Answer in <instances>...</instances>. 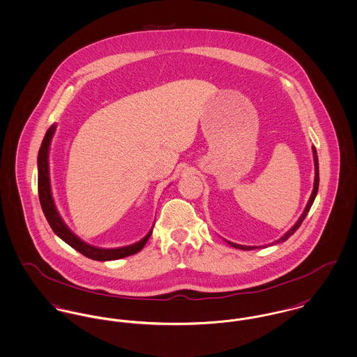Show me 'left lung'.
Segmentation results:
<instances>
[{
    "label": "left lung",
    "instance_id": "1",
    "mask_svg": "<svg viewBox=\"0 0 357 357\" xmlns=\"http://www.w3.org/2000/svg\"><path fill=\"white\" fill-rule=\"evenodd\" d=\"M312 155H314V165H315L314 189H312V192H311V195H310V199H308V202H307V205H305V208H304V211H303L302 216L295 222V225H294L292 228H289L288 232H285L278 241H275V242L271 243V245H265V246H243V245H238V243H232V242L225 241L228 245H231V246L235 247V248H241V250H255V248H258V247L273 246V245H277V243H280V242H285L291 235H294V234L296 232V229L301 227L303 220L305 219L307 213L310 212V209H311V206H312V204H314V199H315V197H317V192H318V186H319V165H318V155H317L315 146H312Z\"/></svg>",
    "mask_w": 357,
    "mask_h": 357
}]
</instances>
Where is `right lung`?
<instances>
[{"instance_id":"add662e5","label":"right lung","mask_w":357,"mask_h":357,"mask_svg":"<svg viewBox=\"0 0 357 357\" xmlns=\"http://www.w3.org/2000/svg\"><path fill=\"white\" fill-rule=\"evenodd\" d=\"M56 125H52L49 130L46 132L45 138L42 141L39 153H38V192H39V201L42 211L49 221L52 229L54 231L55 235L59 236L65 243L69 246L73 247L82 255L86 258L95 259V261H114V259H121L129 255H133L142 250L145 243L148 242L149 236L152 235V229L136 243L129 245V246L116 247V248H102V247L92 246L85 243L82 241L76 234L72 232V229L65 224L63 219L56 211L53 194H52V185H50V169H49V151H50V144L54 136Z\"/></svg>"}]
</instances>
